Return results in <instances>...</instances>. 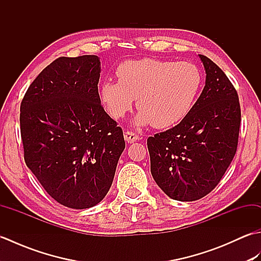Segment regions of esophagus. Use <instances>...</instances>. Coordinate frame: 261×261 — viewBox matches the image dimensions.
<instances>
[{
  "mask_svg": "<svg viewBox=\"0 0 261 261\" xmlns=\"http://www.w3.org/2000/svg\"><path fill=\"white\" fill-rule=\"evenodd\" d=\"M124 139H125V141H126L127 143H134V142L139 140L140 137L138 136V135H136V134H134V132L126 131L125 134H124Z\"/></svg>",
  "mask_w": 261,
  "mask_h": 261,
  "instance_id": "esophagus-1",
  "label": "esophagus"
}]
</instances>
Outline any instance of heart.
I'll return each instance as SVG.
<instances>
[{
  "instance_id": "obj_1",
  "label": "heart",
  "mask_w": 261,
  "mask_h": 261,
  "mask_svg": "<svg viewBox=\"0 0 261 261\" xmlns=\"http://www.w3.org/2000/svg\"><path fill=\"white\" fill-rule=\"evenodd\" d=\"M120 82L107 81L101 86V102L109 114L122 118L134 107L137 127L152 124L166 129L191 113L203 86L202 71L195 64L146 58L121 65Z\"/></svg>"
}]
</instances>
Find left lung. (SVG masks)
Segmentation results:
<instances>
[{"mask_svg":"<svg viewBox=\"0 0 261 261\" xmlns=\"http://www.w3.org/2000/svg\"><path fill=\"white\" fill-rule=\"evenodd\" d=\"M198 57L206 76L191 113L147 141L154 181L180 202L202 198L219 184L236 154L241 121L233 85L210 58Z\"/></svg>","mask_w":261,"mask_h":261,"instance_id":"obj_1","label":"left lung"}]
</instances>
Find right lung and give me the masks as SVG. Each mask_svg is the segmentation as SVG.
<instances>
[{
	"instance_id": "add662e5",
	"label": "right lung",
	"mask_w": 261,
	"mask_h": 261,
	"mask_svg": "<svg viewBox=\"0 0 261 261\" xmlns=\"http://www.w3.org/2000/svg\"><path fill=\"white\" fill-rule=\"evenodd\" d=\"M97 56L62 57L28 88L20 108L24 160L55 201L83 210L107 195L125 148L98 95Z\"/></svg>"
}]
</instances>
